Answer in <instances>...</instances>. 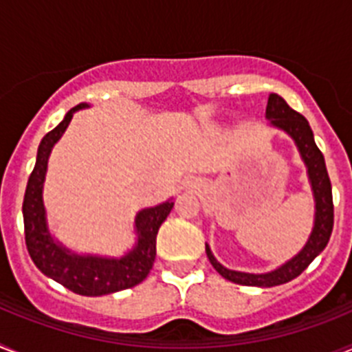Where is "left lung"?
<instances>
[{
  "label": "left lung",
  "mask_w": 352,
  "mask_h": 352,
  "mask_svg": "<svg viewBox=\"0 0 352 352\" xmlns=\"http://www.w3.org/2000/svg\"><path fill=\"white\" fill-rule=\"evenodd\" d=\"M266 120L275 129H280L294 141L298 151L301 155L309 182L314 192L316 201V217H314V227L305 247L298 252L296 256L289 259L287 263L278 266L276 270L268 273H243L227 270L226 266L214 259L210 247L206 245V256L213 266L223 278L234 282L239 285H254V287H273L296 278L298 275L307 270L310 263L326 248L329 236L333 231V195H331V183H329L328 170H326L324 157L321 149L317 148L314 141V133L309 121L305 120L300 113L287 105V102L280 95L272 93L266 105Z\"/></svg>",
  "instance_id": "left-lung-1"
}]
</instances>
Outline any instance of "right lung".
Returning a JSON list of instances; mask_svg holds the SVG:
<instances>
[{"label": "right lung", "instance_id": "right-lung-1", "mask_svg": "<svg viewBox=\"0 0 352 352\" xmlns=\"http://www.w3.org/2000/svg\"><path fill=\"white\" fill-rule=\"evenodd\" d=\"M84 107H88V104L72 107L60 125L45 133L40 142L35 167L30 174L24 194V236L31 259L43 275L80 296H104L133 287L148 276L157 256L158 229L170 213L174 203L169 199L158 206L144 208L135 214L133 229L138 234V243L120 259L76 254L52 238L42 197L49 155L67 130L74 113Z\"/></svg>", "mask_w": 352, "mask_h": 352}]
</instances>
